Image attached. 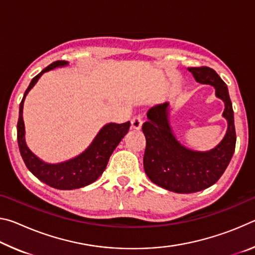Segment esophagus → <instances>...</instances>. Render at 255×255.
I'll return each instance as SVG.
<instances>
[{
	"mask_svg": "<svg viewBox=\"0 0 255 255\" xmlns=\"http://www.w3.org/2000/svg\"><path fill=\"white\" fill-rule=\"evenodd\" d=\"M141 124H143V120H141V115H137L131 119V127L133 129H139L141 127Z\"/></svg>",
	"mask_w": 255,
	"mask_h": 255,
	"instance_id": "obj_1",
	"label": "esophagus"
}]
</instances>
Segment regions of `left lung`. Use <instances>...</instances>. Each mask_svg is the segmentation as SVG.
Returning a JSON list of instances; mask_svg holds the SVG:
<instances>
[{
    "mask_svg": "<svg viewBox=\"0 0 255 255\" xmlns=\"http://www.w3.org/2000/svg\"><path fill=\"white\" fill-rule=\"evenodd\" d=\"M188 71L197 82L216 89V96L225 102L223 116L228 128L221 144L214 149L195 152L181 145L172 133L167 120L169 103L148 110V122L141 127L146 138L145 173L158 187L178 193L201 191L217 182L231 162L236 144L234 112L226 83L210 67H188Z\"/></svg>",
    "mask_w": 255,
    "mask_h": 255,
    "instance_id": "8db88e82",
    "label": "left lung"
}]
</instances>
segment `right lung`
Masks as SVG:
<instances>
[{"mask_svg": "<svg viewBox=\"0 0 255 255\" xmlns=\"http://www.w3.org/2000/svg\"><path fill=\"white\" fill-rule=\"evenodd\" d=\"M65 60H57L44 68L39 74L36 75L30 82L25 90L22 101L20 103L19 120H18V144L20 154L28 170L49 187L59 190L79 189L94 182L103 171L106 170L112 152L117 147L120 140L129 130L130 123L124 124H108L103 127L92 144L85 152L70 161L59 164H47L40 161L36 155L31 153L24 141V125L22 118L23 101L30 89L37 83L42 73L48 72L57 66L66 65Z\"/></svg>", "mask_w": 255, "mask_h": 255, "instance_id": "1", "label": "right lung"}]
</instances>
